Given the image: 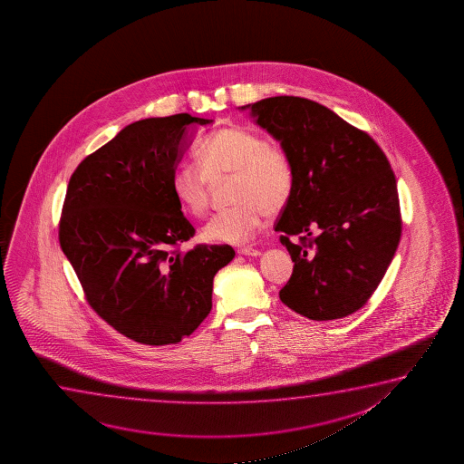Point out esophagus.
<instances>
[{"label": "esophagus", "mask_w": 464, "mask_h": 464, "mask_svg": "<svg viewBox=\"0 0 464 464\" xmlns=\"http://www.w3.org/2000/svg\"><path fill=\"white\" fill-rule=\"evenodd\" d=\"M237 254L246 255V256H258V255H261V252L258 250V248L242 247L237 248Z\"/></svg>", "instance_id": "34e87169"}]
</instances>
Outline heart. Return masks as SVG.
Here are the masks:
<instances>
[{
	"instance_id": "heart-1",
	"label": "heart",
	"mask_w": 464,
	"mask_h": 464,
	"mask_svg": "<svg viewBox=\"0 0 464 464\" xmlns=\"http://www.w3.org/2000/svg\"><path fill=\"white\" fill-rule=\"evenodd\" d=\"M199 165L179 161L171 174L172 197L191 217H203L209 206V180L233 174L229 199L233 206L217 212L204 225L209 242L242 244L260 228L265 212L276 216L292 195L290 160L279 147L246 128H222L197 150Z\"/></svg>"
}]
</instances>
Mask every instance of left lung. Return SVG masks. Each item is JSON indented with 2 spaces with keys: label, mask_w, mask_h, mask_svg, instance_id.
Instances as JSON below:
<instances>
[{
  "label": "left lung",
  "mask_w": 464,
  "mask_h": 464,
  "mask_svg": "<svg viewBox=\"0 0 464 464\" xmlns=\"http://www.w3.org/2000/svg\"><path fill=\"white\" fill-rule=\"evenodd\" d=\"M239 109L279 140L292 165V195L276 231L295 266L280 301L317 322L362 309L401 239L400 198L385 153L369 134L305 98L273 96Z\"/></svg>",
  "instance_id": "1"
}]
</instances>
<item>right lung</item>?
I'll list each match as a JSON object with an SVG mask.
<instances>
[{"mask_svg":"<svg viewBox=\"0 0 464 464\" xmlns=\"http://www.w3.org/2000/svg\"><path fill=\"white\" fill-rule=\"evenodd\" d=\"M214 121L176 114L123 128L72 172L60 246L93 311L146 345L178 343L212 309L216 274L229 246L176 250L195 235L172 197L174 166L195 128Z\"/></svg>","mask_w":464,"mask_h":464,"instance_id":"right-lung-1","label":"right lung"}]
</instances>
